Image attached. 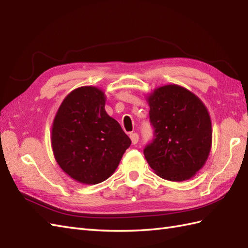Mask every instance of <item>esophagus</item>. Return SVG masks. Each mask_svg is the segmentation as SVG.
I'll use <instances>...</instances> for the list:
<instances>
[{
  "instance_id": "esophagus-1",
  "label": "esophagus",
  "mask_w": 248,
  "mask_h": 248,
  "mask_svg": "<svg viewBox=\"0 0 248 248\" xmlns=\"http://www.w3.org/2000/svg\"><path fill=\"white\" fill-rule=\"evenodd\" d=\"M130 139H131V141H132V144L135 145L139 143V134L138 133H130Z\"/></svg>"
}]
</instances>
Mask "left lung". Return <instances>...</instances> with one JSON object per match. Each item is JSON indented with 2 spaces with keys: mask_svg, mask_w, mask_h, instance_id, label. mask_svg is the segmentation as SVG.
I'll list each match as a JSON object with an SVG mask.
<instances>
[{
  "mask_svg": "<svg viewBox=\"0 0 248 248\" xmlns=\"http://www.w3.org/2000/svg\"><path fill=\"white\" fill-rule=\"evenodd\" d=\"M154 140L144 149L149 166L159 177L184 181L207 161L212 125L205 105L182 86L165 85L147 98Z\"/></svg>",
  "mask_w": 248,
  "mask_h": 248,
  "instance_id": "1",
  "label": "left lung"
}]
</instances>
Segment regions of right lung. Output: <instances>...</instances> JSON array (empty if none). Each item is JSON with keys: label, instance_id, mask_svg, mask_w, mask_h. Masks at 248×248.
<instances>
[{"label": "right lung", "instance_id": "right-lung-1", "mask_svg": "<svg viewBox=\"0 0 248 248\" xmlns=\"http://www.w3.org/2000/svg\"><path fill=\"white\" fill-rule=\"evenodd\" d=\"M104 93L83 86L62 102L52 125V148L68 176L97 184L113 175L131 145L120 124L105 112Z\"/></svg>", "mask_w": 248, "mask_h": 248}]
</instances>
